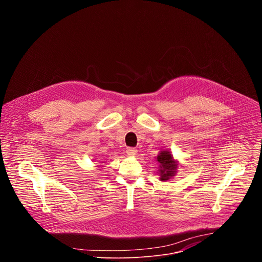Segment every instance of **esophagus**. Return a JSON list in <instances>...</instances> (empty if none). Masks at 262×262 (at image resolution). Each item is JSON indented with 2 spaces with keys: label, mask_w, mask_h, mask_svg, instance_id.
<instances>
[{
  "label": "esophagus",
  "mask_w": 262,
  "mask_h": 262,
  "mask_svg": "<svg viewBox=\"0 0 262 262\" xmlns=\"http://www.w3.org/2000/svg\"><path fill=\"white\" fill-rule=\"evenodd\" d=\"M137 149L136 148H134V147H128L127 149H126V152H127V155L128 156H136L137 155Z\"/></svg>",
  "instance_id": "34e87169"
}]
</instances>
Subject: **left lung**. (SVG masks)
Listing matches in <instances>:
<instances>
[{"label": "left lung", "mask_w": 262, "mask_h": 262, "mask_svg": "<svg viewBox=\"0 0 262 262\" xmlns=\"http://www.w3.org/2000/svg\"><path fill=\"white\" fill-rule=\"evenodd\" d=\"M157 161L160 164V180H169L170 178L175 176L178 165L177 162L173 159L170 151H161V154H159L157 158Z\"/></svg>", "instance_id": "left-lung-1"}]
</instances>
